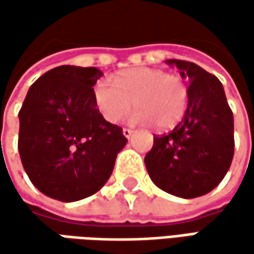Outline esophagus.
Listing matches in <instances>:
<instances>
[{
    "label": "esophagus",
    "mask_w": 254,
    "mask_h": 254,
    "mask_svg": "<svg viewBox=\"0 0 254 254\" xmlns=\"http://www.w3.org/2000/svg\"><path fill=\"white\" fill-rule=\"evenodd\" d=\"M123 134H124L126 138H130L132 135V130H130V128H123Z\"/></svg>",
    "instance_id": "1"
}]
</instances>
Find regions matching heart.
<instances>
[{
  "label": "heart",
  "mask_w": 254,
  "mask_h": 254,
  "mask_svg": "<svg viewBox=\"0 0 254 254\" xmlns=\"http://www.w3.org/2000/svg\"><path fill=\"white\" fill-rule=\"evenodd\" d=\"M94 106L109 123H119L130 110L134 123L151 124L160 130L175 127L188 107V87L180 76L162 69L132 67L113 79V86L99 82L93 90Z\"/></svg>",
  "instance_id": "1"
}]
</instances>
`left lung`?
I'll return each instance as SVG.
<instances>
[{"label": "left lung", "instance_id": "left-lung-1", "mask_svg": "<svg viewBox=\"0 0 254 254\" xmlns=\"http://www.w3.org/2000/svg\"><path fill=\"white\" fill-rule=\"evenodd\" d=\"M167 64H177L190 82L188 107L172 131L154 135L144 162L160 190L190 199L218 187L229 170L235 151L233 113L216 76L187 61Z\"/></svg>", "mask_w": 254, "mask_h": 254}]
</instances>
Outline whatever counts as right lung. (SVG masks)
<instances>
[{
    "label": "right lung",
    "instance_id": "obj_1",
    "mask_svg": "<svg viewBox=\"0 0 254 254\" xmlns=\"http://www.w3.org/2000/svg\"><path fill=\"white\" fill-rule=\"evenodd\" d=\"M97 67L58 66L26 93L19 110L18 150L25 172L49 198L74 202L102 188L126 145L123 128L94 106Z\"/></svg>",
    "mask_w": 254,
    "mask_h": 254
}]
</instances>
